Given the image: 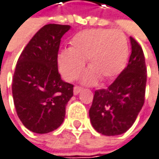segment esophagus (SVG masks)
Returning <instances> with one entry per match:
<instances>
[{"label":"esophagus","instance_id":"esophagus-1","mask_svg":"<svg viewBox=\"0 0 159 159\" xmlns=\"http://www.w3.org/2000/svg\"><path fill=\"white\" fill-rule=\"evenodd\" d=\"M81 90H82V88H81V87H80V86H75V87H74V90H73L74 94H75V95H77V94H78Z\"/></svg>","mask_w":159,"mask_h":159}]
</instances>
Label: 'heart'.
<instances>
[{
  "label": "heart",
  "instance_id": "obj_1",
  "mask_svg": "<svg viewBox=\"0 0 159 159\" xmlns=\"http://www.w3.org/2000/svg\"><path fill=\"white\" fill-rule=\"evenodd\" d=\"M129 44L124 33L117 30L92 29L77 33L70 41L69 50L58 56L63 77L73 80L81 73L87 60L90 70L83 80L93 84L97 79L107 81L115 79L125 68L129 58Z\"/></svg>",
  "mask_w": 159,
  "mask_h": 159
}]
</instances>
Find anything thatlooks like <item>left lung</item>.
Segmentation results:
<instances>
[{"label":"left lung","instance_id":"1","mask_svg":"<svg viewBox=\"0 0 159 159\" xmlns=\"http://www.w3.org/2000/svg\"><path fill=\"white\" fill-rule=\"evenodd\" d=\"M128 66L107 89L94 92L89 116L93 127L107 136L119 135L134 123L144 103L146 66L143 49L130 37Z\"/></svg>","mask_w":159,"mask_h":159}]
</instances>
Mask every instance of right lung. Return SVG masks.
I'll list each match as a JSON object with an SVG mask.
<instances>
[{
    "label": "right lung",
    "mask_w": 159,
    "mask_h": 159,
    "mask_svg": "<svg viewBox=\"0 0 159 159\" xmlns=\"http://www.w3.org/2000/svg\"><path fill=\"white\" fill-rule=\"evenodd\" d=\"M68 25L43 26L22 51L14 73L12 93L17 116L36 133L56 129L64 121L66 106L73 96V84L62 80L58 71L61 38Z\"/></svg>",
    "instance_id": "add662e5"
}]
</instances>
